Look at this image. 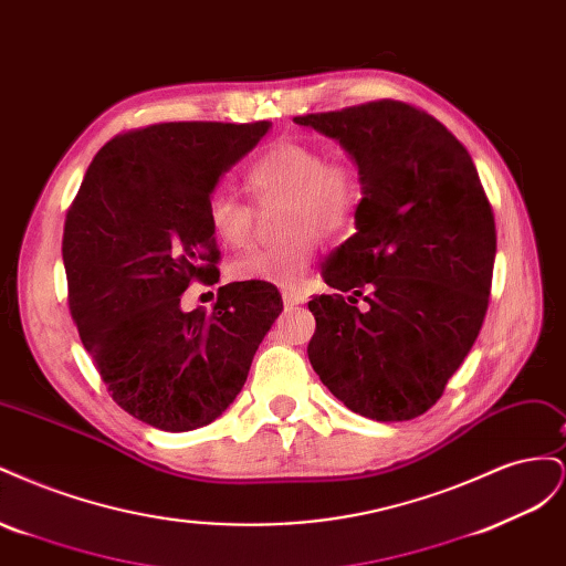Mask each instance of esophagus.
I'll return each mask as SVG.
<instances>
[{
  "label": "esophagus",
  "mask_w": 566,
  "mask_h": 566,
  "mask_svg": "<svg viewBox=\"0 0 566 566\" xmlns=\"http://www.w3.org/2000/svg\"><path fill=\"white\" fill-rule=\"evenodd\" d=\"M304 295L297 293V290H283V304L285 306H297V304H304Z\"/></svg>",
  "instance_id": "obj_1"
}]
</instances>
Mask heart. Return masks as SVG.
I'll list each match as a JSON object with an SVG mask.
<instances>
[{"label": "heart", "instance_id": "1", "mask_svg": "<svg viewBox=\"0 0 566 566\" xmlns=\"http://www.w3.org/2000/svg\"><path fill=\"white\" fill-rule=\"evenodd\" d=\"M245 188L256 205L283 200L276 245L250 248L229 264L233 281H256L295 287L316 256V235L335 238L356 219L364 198V169L352 156H331L304 139H283L266 146L245 167ZM205 221L224 248L250 243L254 205L227 188H212L205 198Z\"/></svg>", "mask_w": 566, "mask_h": 566}]
</instances>
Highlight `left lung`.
<instances>
[{
	"label": "left lung",
	"mask_w": 566,
	"mask_h": 566,
	"mask_svg": "<svg viewBox=\"0 0 566 566\" xmlns=\"http://www.w3.org/2000/svg\"><path fill=\"white\" fill-rule=\"evenodd\" d=\"M364 169L356 233L325 262L339 290L310 302V361L358 416L413 420L465 361L489 310L495 221L468 148L437 117L380 98L297 115ZM369 302L358 313L355 302Z\"/></svg>",
	"instance_id": "8db88e82"
}]
</instances>
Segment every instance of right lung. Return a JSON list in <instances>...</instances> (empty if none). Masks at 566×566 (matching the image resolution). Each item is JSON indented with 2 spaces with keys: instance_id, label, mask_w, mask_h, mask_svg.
<instances>
[{
  "instance_id": "1",
  "label": "right lung",
  "mask_w": 566,
  "mask_h": 566,
  "mask_svg": "<svg viewBox=\"0 0 566 566\" xmlns=\"http://www.w3.org/2000/svg\"><path fill=\"white\" fill-rule=\"evenodd\" d=\"M269 132L260 123H163L117 134L65 212L67 310L113 401L165 432L219 418L283 310L276 285H221L210 312L181 310L219 281L205 198Z\"/></svg>"
}]
</instances>
